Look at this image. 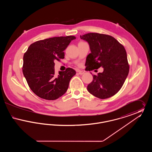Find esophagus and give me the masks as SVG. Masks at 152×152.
<instances>
[{
  "label": "esophagus",
  "instance_id": "obj_1",
  "mask_svg": "<svg viewBox=\"0 0 152 152\" xmlns=\"http://www.w3.org/2000/svg\"><path fill=\"white\" fill-rule=\"evenodd\" d=\"M77 72L78 73L79 75H83L84 73V72H83V71H80V70H78L77 71Z\"/></svg>",
  "mask_w": 152,
  "mask_h": 152
}]
</instances>
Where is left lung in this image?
<instances>
[{
    "mask_svg": "<svg viewBox=\"0 0 152 152\" xmlns=\"http://www.w3.org/2000/svg\"><path fill=\"white\" fill-rule=\"evenodd\" d=\"M80 38L87 41L91 53L87 56L86 71L102 66L104 71L92 75L93 81L87 89L95 97L105 99L116 94L123 87L129 71L126 51L113 37L98 33H88Z\"/></svg>",
    "mask_w": 152,
    "mask_h": 152,
    "instance_id": "left-lung-1",
    "label": "left lung"
}]
</instances>
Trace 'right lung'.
<instances>
[{"mask_svg":"<svg viewBox=\"0 0 152 152\" xmlns=\"http://www.w3.org/2000/svg\"><path fill=\"white\" fill-rule=\"evenodd\" d=\"M75 39L74 36H60L39 40L31 44L24 53V76L30 89L39 97L54 100L67 91L76 71L68 68L56 76L54 61L64 58V51Z\"/></svg>","mask_w":152,"mask_h":152,"instance_id":"1","label":"right lung"}]
</instances>
